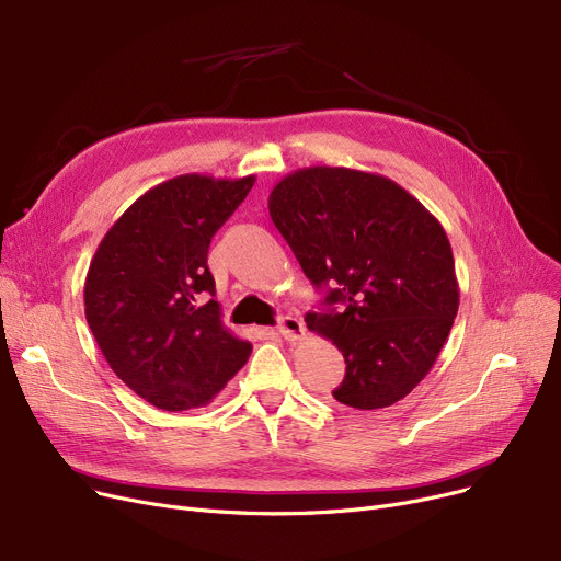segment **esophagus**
<instances>
[{"mask_svg":"<svg viewBox=\"0 0 561 561\" xmlns=\"http://www.w3.org/2000/svg\"><path fill=\"white\" fill-rule=\"evenodd\" d=\"M277 332L286 339V341H300L305 336V325L302 320H298L296 316H279L277 320Z\"/></svg>","mask_w":561,"mask_h":561,"instance_id":"1","label":"esophagus"}]
</instances>
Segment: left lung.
Here are the masks:
<instances>
[{"instance_id":"8db88e82","label":"left lung","mask_w":561,"mask_h":561,"mask_svg":"<svg viewBox=\"0 0 561 561\" xmlns=\"http://www.w3.org/2000/svg\"><path fill=\"white\" fill-rule=\"evenodd\" d=\"M268 211L311 284L328 288L330 309L305 320L343 352L334 400L355 409L402 400L434 366L459 309L444 227L387 176L330 165L286 174Z\"/></svg>"}]
</instances>
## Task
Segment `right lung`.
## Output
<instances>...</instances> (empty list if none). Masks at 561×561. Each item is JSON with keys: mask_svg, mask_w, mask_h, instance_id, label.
Instances as JSON below:
<instances>
[{"mask_svg": "<svg viewBox=\"0 0 561 561\" xmlns=\"http://www.w3.org/2000/svg\"><path fill=\"white\" fill-rule=\"evenodd\" d=\"M254 174H180L113 222L85 275V320L125 385L163 411L209 404L252 345L233 336L206 265L214 233L239 209Z\"/></svg>", "mask_w": 561, "mask_h": 561, "instance_id": "right-lung-1", "label": "right lung"}]
</instances>
